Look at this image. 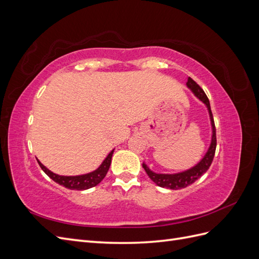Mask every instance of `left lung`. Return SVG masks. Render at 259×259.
Instances as JSON below:
<instances>
[{"mask_svg": "<svg viewBox=\"0 0 259 259\" xmlns=\"http://www.w3.org/2000/svg\"><path fill=\"white\" fill-rule=\"evenodd\" d=\"M187 86L189 88L193 93L194 95L197 96L201 101L204 103L208 109L209 116H210V122H211V127H213V136H211V143L209 146L208 151L206 152L205 156L201 160L200 163H198L194 167L185 170L183 173H178V174H155L152 170L149 169V167L146 165L145 163H143V167L146 170V173L148 176L150 177L153 183H155L158 186L162 188H167V189L171 190H178V189H183V188H186L189 185L193 184L195 180L199 179L205 171L209 168L211 162H213L215 151H216V145H217V139H216V128H215V122H214V117L213 114H211L210 110V106H209V100L206 96V94L204 93L200 85L193 81L191 77L188 79Z\"/></svg>", "mask_w": 259, "mask_h": 259, "instance_id": "obj_1", "label": "left lung"}]
</instances>
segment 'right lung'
I'll list each match as a JSON object with an SVG mask.
<instances>
[{
    "label": "right lung",
    "instance_id": "1",
    "mask_svg": "<svg viewBox=\"0 0 259 259\" xmlns=\"http://www.w3.org/2000/svg\"><path fill=\"white\" fill-rule=\"evenodd\" d=\"M112 154H113V150L108 154L106 160L96 170H94L92 173L85 174V175H80V176H60L57 174H54L53 171L46 168L38 160H37V163L38 165L41 166V168L44 170V173L50 178H52L55 183H57L71 190H86L89 189V188L97 186L101 180L106 177L109 167H110Z\"/></svg>",
    "mask_w": 259,
    "mask_h": 259
}]
</instances>
